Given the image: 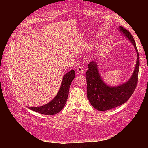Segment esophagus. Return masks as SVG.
Wrapping results in <instances>:
<instances>
[{
	"mask_svg": "<svg viewBox=\"0 0 148 148\" xmlns=\"http://www.w3.org/2000/svg\"><path fill=\"white\" fill-rule=\"evenodd\" d=\"M84 68L83 67V66H78L77 67V71L79 73H82L84 71Z\"/></svg>",
	"mask_w": 148,
	"mask_h": 148,
	"instance_id": "obj_1",
	"label": "esophagus"
}]
</instances>
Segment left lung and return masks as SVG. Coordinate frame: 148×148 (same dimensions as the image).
<instances>
[{
    "mask_svg": "<svg viewBox=\"0 0 148 148\" xmlns=\"http://www.w3.org/2000/svg\"><path fill=\"white\" fill-rule=\"evenodd\" d=\"M119 29L135 47L137 53L136 64L133 73L128 82L117 86L110 87L101 78L96 62H89L86 73L87 97L94 108L99 111H106L124 104L133 95L137 86L140 57L136 43L132 34L127 29L122 26H119Z\"/></svg>",
    "mask_w": 148,
    "mask_h": 148,
    "instance_id": "8db88e82",
    "label": "left lung"
}]
</instances>
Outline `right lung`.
Returning a JSON list of instances; mask_svg holds the SVG:
<instances>
[{
	"label": "right lung",
	"mask_w": 148,
	"mask_h": 148,
	"mask_svg": "<svg viewBox=\"0 0 148 148\" xmlns=\"http://www.w3.org/2000/svg\"><path fill=\"white\" fill-rule=\"evenodd\" d=\"M75 77V73L74 70H70L64 75L59 91L53 100L44 106L36 107H29V109L36 112L47 115L59 113L64 108L68 99L69 88L71 83Z\"/></svg>",
	"instance_id": "obj_1"
}]
</instances>
